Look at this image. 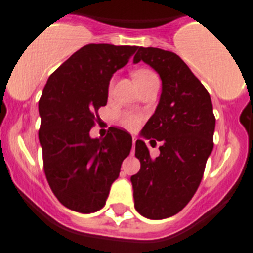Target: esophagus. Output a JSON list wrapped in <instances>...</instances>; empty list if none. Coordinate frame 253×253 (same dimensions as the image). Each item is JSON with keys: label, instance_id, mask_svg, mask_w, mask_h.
I'll return each mask as SVG.
<instances>
[{"label": "esophagus", "instance_id": "esophagus-1", "mask_svg": "<svg viewBox=\"0 0 253 253\" xmlns=\"http://www.w3.org/2000/svg\"><path fill=\"white\" fill-rule=\"evenodd\" d=\"M135 141H137V138H135V137H133V146H135Z\"/></svg>", "mask_w": 253, "mask_h": 253}]
</instances>
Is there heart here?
Segmentation results:
<instances>
[{"label":"heart","mask_w":253,"mask_h":253,"mask_svg":"<svg viewBox=\"0 0 253 253\" xmlns=\"http://www.w3.org/2000/svg\"><path fill=\"white\" fill-rule=\"evenodd\" d=\"M152 76H156V75L150 70H138L134 72L135 83L145 80V79H149V77ZM139 123H141V119L133 114H124L122 116V124L124 126H126L128 129H135L139 125Z\"/></svg>","instance_id":"1"}]
</instances>
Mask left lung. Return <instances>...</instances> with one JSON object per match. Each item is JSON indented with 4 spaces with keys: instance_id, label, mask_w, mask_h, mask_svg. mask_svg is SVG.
<instances>
[{
    "instance_id": "obj_1",
    "label": "left lung",
    "mask_w": 253,
    "mask_h": 253,
    "mask_svg": "<svg viewBox=\"0 0 253 253\" xmlns=\"http://www.w3.org/2000/svg\"><path fill=\"white\" fill-rule=\"evenodd\" d=\"M141 60L162 79L159 104L141 135L162 146L160 155L152 159L145 142L137 139L141 169L130 181L137 212L163 220L178 213L199 187L213 149L216 119L210 93L177 54L139 47L133 62Z\"/></svg>"
}]
</instances>
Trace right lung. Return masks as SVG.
Returning a JSON list of instances; mask_svg holds the SVG:
<instances>
[{
  "label": "right lung",
  "mask_w": 253,
  "mask_h": 253,
  "mask_svg": "<svg viewBox=\"0 0 253 253\" xmlns=\"http://www.w3.org/2000/svg\"><path fill=\"white\" fill-rule=\"evenodd\" d=\"M138 46L89 43L50 75L39 101V139L49 186L64 207L93 213L106 204L112 182L131 149V135L108 129L104 138L89 131L107 104L112 75Z\"/></svg>",
  "instance_id": "right-lung-1"
}]
</instances>
